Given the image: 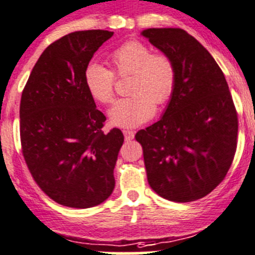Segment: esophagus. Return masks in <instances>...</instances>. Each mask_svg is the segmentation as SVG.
<instances>
[{
  "label": "esophagus",
  "mask_w": 255,
  "mask_h": 255,
  "mask_svg": "<svg viewBox=\"0 0 255 255\" xmlns=\"http://www.w3.org/2000/svg\"><path fill=\"white\" fill-rule=\"evenodd\" d=\"M123 134H125L126 141H130V139H133V137H134V132H133V130H129V129L123 130Z\"/></svg>",
  "instance_id": "esophagus-1"
}]
</instances>
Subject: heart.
<instances>
[{
  "instance_id": "heart-1",
  "label": "heart",
  "mask_w": 255,
  "mask_h": 255,
  "mask_svg": "<svg viewBox=\"0 0 255 255\" xmlns=\"http://www.w3.org/2000/svg\"><path fill=\"white\" fill-rule=\"evenodd\" d=\"M111 62L119 77L132 76V96L114 103L109 109L111 123L121 128H134L147 122L155 114V103L165 104L173 95L176 82L173 59L164 53H152L151 48L139 40H128L112 52ZM84 80L94 100L102 104L113 100V71L91 62L85 70Z\"/></svg>"
}]
</instances>
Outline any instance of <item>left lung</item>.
I'll list each match as a JSON object with an SVG mask.
<instances>
[{
	"label": "left lung",
	"instance_id": "left-lung-1",
	"mask_svg": "<svg viewBox=\"0 0 255 255\" xmlns=\"http://www.w3.org/2000/svg\"><path fill=\"white\" fill-rule=\"evenodd\" d=\"M141 35L176 70L160 121L136 133L148 184L169 201H197L224 180L235 155L238 114L228 82L210 52L183 29L150 27Z\"/></svg>",
	"mask_w": 255,
	"mask_h": 255
}]
</instances>
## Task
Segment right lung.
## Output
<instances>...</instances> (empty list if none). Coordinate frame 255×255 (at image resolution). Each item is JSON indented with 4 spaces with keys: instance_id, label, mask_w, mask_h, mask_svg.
Wrapping results in <instances>:
<instances>
[{
    "instance_id": "add662e5",
    "label": "right lung",
    "mask_w": 255,
    "mask_h": 255,
    "mask_svg": "<svg viewBox=\"0 0 255 255\" xmlns=\"http://www.w3.org/2000/svg\"><path fill=\"white\" fill-rule=\"evenodd\" d=\"M113 31H75L45 48L20 103L22 155L36 184L62 206L90 208L111 196L125 137L102 130L107 121L85 86L94 53Z\"/></svg>"
}]
</instances>
